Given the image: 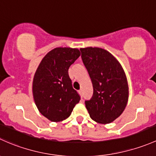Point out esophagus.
Instances as JSON below:
<instances>
[{
    "instance_id": "1",
    "label": "esophagus",
    "mask_w": 156,
    "mask_h": 156,
    "mask_svg": "<svg viewBox=\"0 0 156 156\" xmlns=\"http://www.w3.org/2000/svg\"><path fill=\"white\" fill-rule=\"evenodd\" d=\"M79 93H80V94L81 96H83V91H82V89L79 90Z\"/></svg>"
}]
</instances>
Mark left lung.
Returning <instances> with one entry per match:
<instances>
[{
    "instance_id": "left-lung-1",
    "label": "left lung",
    "mask_w": 156,
    "mask_h": 156,
    "mask_svg": "<svg viewBox=\"0 0 156 156\" xmlns=\"http://www.w3.org/2000/svg\"><path fill=\"white\" fill-rule=\"evenodd\" d=\"M82 60L93 85V95L85 104L90 117L108 124L124 111L128 99V86L124 70L115 58L98 47L80 49Z\"/></svg>"
}]
</instances>
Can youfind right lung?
<instances>
[{
    "label": "right lung",
    "mask_w": 156,
    "mask_h": 156,
    "mask_svg": "<svg viewBox=\"0 0 156 156\" xmlns=\"http://www.w3.org/2000/svg\"><path fill=\"white\" fill-rule=\"evenodd\" d=\"M80 55L77 49L55 48L45 55L35 72L34 100L40 113L50 121L66 119L80 102L68 74L69 67Z\"/></svg>",
    "instance_id": "obj_1"
}]
</instances>
